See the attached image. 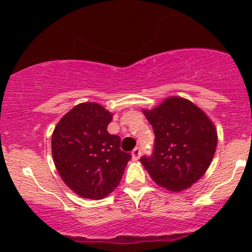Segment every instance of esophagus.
I'll use <instances>...</instances> for the list:
<instances>
[{"label": "esophagus", "instance_id": "obj_1", "mask_svg": "<svg viewBox=\"0 0 252 252\" xmlns=\"http://www.w3.org/2000/svg\"><path fill=\"white\" fill-rule=\"evenodd\" d=\"M131 156H132V158H134V160H138V158H140V156H141V149L140 148H135L131 152Z\"/></svg>", "mask_w": 252, "mask_h": 252}]
</instances>
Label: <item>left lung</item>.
<instances>
[{
  "label": "left lung",
  "instance_id": "obj_1",
  "mask_svg": "<svg viewBox=\"0 0 252 252\" xmlns=\"http://www.w3.org/2000/svg\"><path fill=\"white\" fill-rule=\"evenodd\" d=\"M155 134L154 153L141 163L161 187L180 192L206 173L218 136L200 108L182 97H168L156 108L143 109Z\"/></svg>",
  "mask_w": 252,
  "mask_h": 252
}]
</instances>
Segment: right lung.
<instances>
[{
    "label": "right lung",
    "instance_id": "1",
    "mask_svg": "<svg viewBox=\"0 0 252 252\" xmlns=\"http://www.w3.org/2000/svg\"><path fill=\"white\" fill-rule=\"evenodd\" d=\"M112 114L98 103H80L58 122L52 134V155L63 181L78 195L103 199L120 184L131 155L110 135Z\"/></svg>",
    "mask_w": 252,
    "mask_h": 252
}]
</instances>
